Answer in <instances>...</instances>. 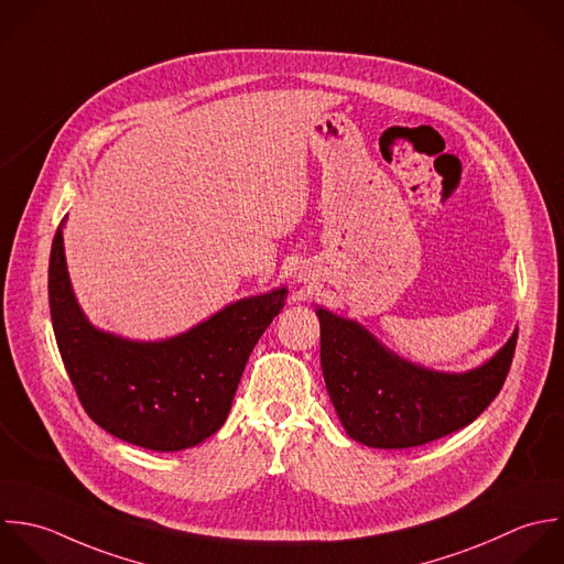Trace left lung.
<instances>
[{
  "label": "left lung",
  "instance_id": "1",
  "mask_svg": "<svg viewBox=\"0 0 564 564\" xmlns=\"http://www.w3.org/2000/svg\"><path fill=\"white\" fill-rule=\"evenodd\" d=\"M321 365L334 409L356 442L413 448L473 424L499 395L519 332L484 367L440 373L389 354L365 327L318 310Z\"/></svg>",
  "mask_w": 564,
  "mask_h": 564
}]
</instances>
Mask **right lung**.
Masks as SVG:
<instances>
[{
	"mask_svg": "<svg viewBox=\"0 0 564 564\" xmlns=\"http://www.w3.org/2000/svg\"><path fill=\"white\" fill-rule=\"evenodd\" d=\"M56 228L47 294L56 347L89 420L109 435L160 453L197 446L230 411L246 362L283 307L285 288L228 305L164 343H131L94 329L78 310Z\"/></svg>",
	"mask_w": 564,
	"mask_h": 564,
	"instance_id": "add662e5",
	"label": "right lung"
}]
</instances>
